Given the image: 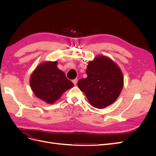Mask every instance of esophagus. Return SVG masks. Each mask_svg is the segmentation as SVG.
Wrapping results in <instances>:
<instances>
[{"label":"esophagus","mask_w":156,"mask_h":156,"mask_svg":"<svg viewBox=\"0 0 156 156\" xmlns=\"http://www.w3.org/2000/svg\"><path fill=\"white\" fill-rule=\"evenodd\" d=\"M72 82L73 83V84H75H75H76L77 83V79H73V81H72Z\"/></svg>","instance_id":"34e87169"}]
</instances>
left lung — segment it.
<instances>
[{
    "mask_svg": "<svg viewBox=\"0 0 156 156\" xmlns=\"http://www.w3.org/2000/svg\"><path fill=\"white\" fill-rule=\"evenodd\" d=\"M87 77L79 79V89L90 105L103 108L119 98L124 85L123 74L113 61L105 56H98L90 61L87 68Z\"/></svg>",
    "mask_w": 156,
    "mask_h": 156,
    "instance_id": "8db88e82",
    "label": "left lung"
}]
</instances>
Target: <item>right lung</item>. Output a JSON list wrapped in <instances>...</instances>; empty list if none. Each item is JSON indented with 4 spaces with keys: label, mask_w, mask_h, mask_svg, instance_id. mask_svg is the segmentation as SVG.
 Masks as SVG:
<instances>
[{
    "label": "right lung",
    "mask_w": 156,
    "mask_h": 156,
    "mask_svg": "<svg viewBox=\"0 0 156 156\" xmlns=\"http://www.w3.org/2000/svg\"><path fill=\"white\" fill-rule=\"evenodd\" d=\"M57 62H45L37 66L30 78V85L36 97L45 102L54 103L74 84L60 70Z\"/></svg>",
    "instance_id": "right-lung-1"
}]
</instances>
